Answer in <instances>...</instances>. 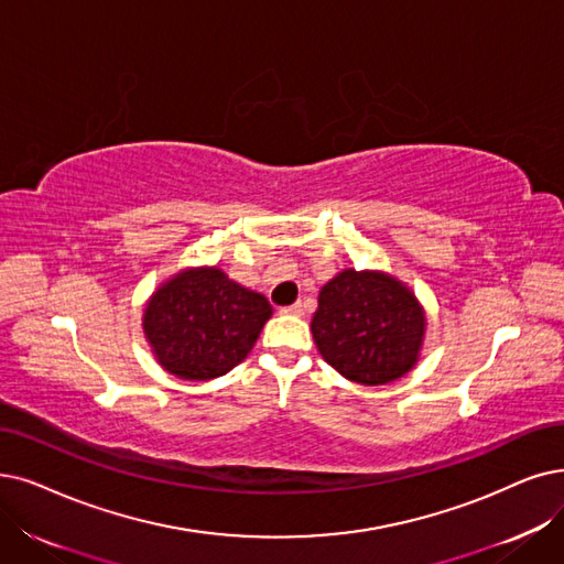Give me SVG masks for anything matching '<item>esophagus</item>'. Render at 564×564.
<instances>
[{"label":"esophagus","instance_id":"esophagus-1","mask_svg":"<svg viewBox=\"0 0 564 564\" xmlns=\"http://www.w3.org/2000/svg\"><path fill=\"white\" fill-rule=\"evenodd\" d=\"M280 312H282V314H294V317H301V314H303V305H301V303H294V305H289V307H282Z\"/></svg>","mask_w":564,"mask_h":564}]
</instances>
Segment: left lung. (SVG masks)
Returning <instances> with one entry per match:
<instances>
[{"instance_id":"obj_1","label":"left lung","mask_w":564,"mask_h":564,"mask_svg":"<svg viewBox=\"0 0 564 564\" xmlns=\"http://www.w3.org/2000/svg\"><path fill=\"white\" fill-rule=\"evenodd\" d=\"M310 326L330 368L360 387H384L419 364L427 319L402 280L345 268L322 286Z\"/></svg>"}]
</instances>
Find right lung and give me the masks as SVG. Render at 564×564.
<instances>
[{
	"instance_id": "obj_1",
	"label": "right lung",
	"mask_w": 564,
	"mask_h": 564,
	"mask_svg": "<svg viewBox=\"0 0 564 564\" xmlns=\"http://www.w3.org/2000/svg\"><path fill=\"white\" fill-rule=\"evenodd\" d=\"M273 307L217 265L177 270L143 307L145 340L166 372L187 381L227 375L252 351Z\"/></svg>"
}]
</instances>
